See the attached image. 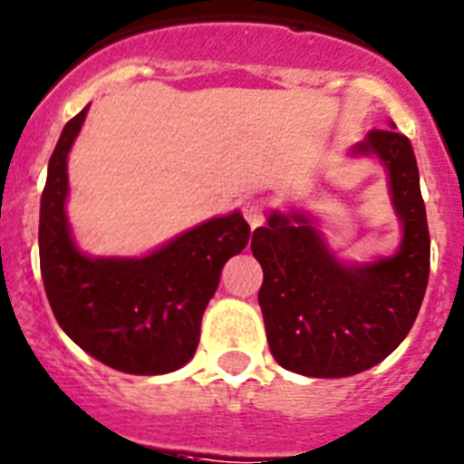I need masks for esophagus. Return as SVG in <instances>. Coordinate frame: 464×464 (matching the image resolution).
Masks as SVG:
<instances>
[{"label":"esophagus","instance_id":"esophagus-1","mask_svg":"<svg viewBox=\"0 0 464 464\" xmlns=\"http://www.w3.org/2000/svg\"><path fill=\"white\" fill-rule=\"evenodd\" d=\"M244 218L246 223L250 225V229L260 227L262 223H265V209H262L260 202H248L244 207Z\"/></svg>","mask_w":464,"mask_h":464}]
</instances>
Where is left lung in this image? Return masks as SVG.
Returning a JSON list of instances; mask_svg holds the SVG:
<instances>
[{"instance_id":"8db88e82","label":"left lung","mask_w":464,"mask_h":464,"mask_svg":"<svg viewBox=\"0 0 464 464\" xmlns=\"http://www.w3.org/2000/svg\"><path fill=\"white\" fill-rule=\"evenodd\" d=\"M371 130L350 156H375L389 177L401 246L371 262L343 260L301 209L271 211L250 250L265 271L260 301L271 354L305 377L363 372L410 334L430 274V235L414 149L405 135Z\"/></svg>"}]
</instances>
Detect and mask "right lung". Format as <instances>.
I'll return each mask as SVG.
<instances>
[{"label": "right lung", "instance_id": "1", "mask_svg": "<svg viewBox=\"0 0 464 464\" xmlns=\"http://www.w3.org/2000/svg\"><path fill=\"white\" fill-rule=\"evenodd\" d=\"M87 108L63 126L41 195L38 253L63 334L114 371L165 375L193 359L202 313L232 255L248 246L241 211L204 220L140 257H93L68 225V151Z\"/></svg>", "mask_w": 464, "mask_h": 464}]
</instances>
